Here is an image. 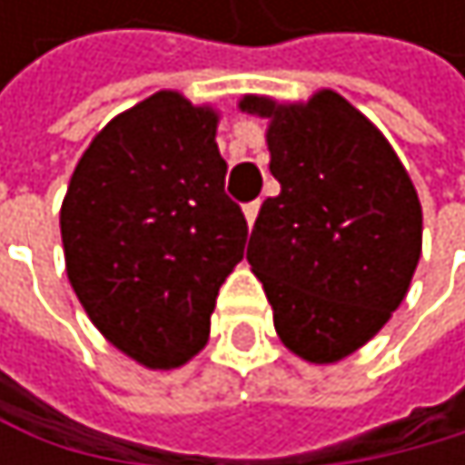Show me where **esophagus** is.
Instances as JSON below:
<instances>
[{
    "label": "esophagus",
    "mask_w": 465,
    "mask_h": 465,
    "mask_svg": "<svg viewBox=\"0 0 465 465\" xmlns=\"http://www.w3.org/2000/svg\"><path fill=\"white\" fill-rule=\"evenodd\" d=\"M256 214H259V201L245 203V220H248V225H253V223H256Z\"/></svg>",
    "instance_id": "34e87169"
}]
</instances>
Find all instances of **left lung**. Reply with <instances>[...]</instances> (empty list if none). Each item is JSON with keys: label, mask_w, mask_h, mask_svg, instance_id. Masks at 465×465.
<instances>
[{"label": "left lung", "mask_w": 465, "mask_h": 465, "mask_svg": "<svg viewBox=\"0 0 465 465\" xmlns=\"http://www.w3.org/2000/svg\"><path fill=\"white\" fill-rule=\"evenodd\" d=\"M271 119V173L282 183L253 223L248 262L282 343L334 362L368 343L407 295L421 256V203L393 147L341 94L307 105L245 97Z\"/></svg>", "instance_id": "left-lung-1"}]
</instances>
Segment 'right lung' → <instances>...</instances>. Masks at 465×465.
Masks as SVG:
<instances>
[{"label": "right lung", "mask_w": 465, "mask_h": 465, "mask_svg": "<svg viewBox=\"0 0 465 465\" xmlns=\"http://www.w3.org/2000/svg\"><path fill=\"white\" fill-rule=\"evenodd\" d=\"M214 131L212 108L147 97L88 144L61 209L83 310L147 368H178L206 346L220 284L245 251Z\"/></svg>", "instance_id": "obj_1"}]
</instances>
